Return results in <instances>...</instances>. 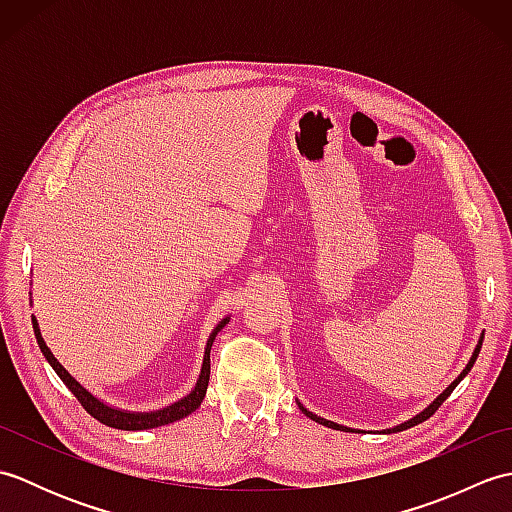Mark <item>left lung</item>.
I'll list each match as a JSON object with an SVG mask.
<instances>
[{"instance_id": "left-lung-1", "label": "left lung", "mask_w": 512, "mask_h": 512, "mask_svg": "<svg viewBox=\"0 0 512 512\" xmlns=\"http://www.w3.org/2000/svg\"><path fill=\"white\" fill-rule=\"evenodd\" d=\"M482 341H484V332L480 334V341H477V345H475V350H473V354H471V358H469V363H466V367L462 369L460 372V376L453 380V383L442 391L440 396H436L433 398L427 407H424L420 413H416V416L413 418H409V420H405V422H400V424H396V427H391V429H383V433H396V431H402V429H409V427H413V424H420V422H424L427 418H431L433 413H436V409L442 405L444 400H447L449 396H451V391L460 385V380L471 372V367H473V363H475V358H477V354H480V347H482ZM297 405H299V409H301V413H306V416L310 418V420H314V422H319V424H323V427H330V429H336V431H352L350 427H343V424H336V422H332V420H325V418H321V416H317V413H312V411H308L306 407L301 405V402L297 400Z\"/></svg>"}]
</instances>
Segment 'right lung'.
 <instances>
[{"label": "right lung", "instance_id": "1", "mask_svg": "<svg viewBox=\"0 0 512 512\" xmlns=\"http://www.w3.org/2000/svg\"><path fill=\"white\" fill-rule=\"evenodd\" d=\"M228 321H231V314H228V317H224L220 323H217L215 328H213V332L209 334V339H206L204 356H202V369H200L198 380H195V387L189 391L187 396H182L180 400L171 402V405L162 407V409H154V411H127V409L110 405V402L101 400L99 396H94L90 389H85L79 383V380H76L68 372V369H65L57 361V358H54V354L50 352V347L46 345V341H43L35 314H32V330H35L41 354L46 356V361L50 363V367L54 369V372H57V376L63 380V385L72 391V394L76 396V400L81 402L83 409L88 411L90 416H94L99 422L107 424V427H114V429L145 431V429H156V427H162V424H169V422H176V420L187 418L189 413H193L195 409L202 405V400L206 396V387H209V376H211V345L215 341L217 332H220Z\"/></svg>", "mask_w": 512, "mask_h": 512}]
</instances>
